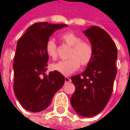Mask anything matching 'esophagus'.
<instances>
[{
    "label": "esophagus",
    "instance_id": "34e87169",
    "mask_svg": "<svg viewBox=\"0 0 130 130\" xmlns=\"http://www.w3.org/2000/svg\"><path fill=\"white\" fill-rule=\"evenodd\" d=\"M65 83H69V82H71V79L70 78H69V77H68V76H65Z\"/></svg>",
    "mask_w": 130,
    "mask_h": 130
}]
</instances>
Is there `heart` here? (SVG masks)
Listing matches in <instances>:
<instances>
[{"instance_id":"1","label":"heart","mask_w":130,"mask_h":130,"mask_svg":"<svg viewBox=\"0 0 130 130\" xmlns=\"http://www.w3.org/2000/svg\"><path fill=\"white\" fill-rule=\"evenodd\" d=\"M59 38L62 42L71 46L68 54L69 59L61 60L51 65L53 71L59 72L63 75H70L82 65H87L93 58L94 48L88 41H82V38L76 32L68 31L62 33ZM46 52L48 57L55 59L57 56V44L52 38H48L45 44Z\"/></svg>"}]
</instances>
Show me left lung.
Masks as SVG:
<instances>
[{
	"label": "left lung",
	"instance_id": "8db88e82",
	"mask_svg": "<svg viewBox=\"0 0 130 130\" xmlns=\"http://www.w3.org/2000/svg\"><path fill=\"white\" fill-rule=\"evenodd\" d=\"M94 48V56L82 74L71 77L75 92L71 98L72 107L84 117L100 113L109 101L117 70V48L109 34L92 26L84 31Z\"/></svg>",
	"mask_w": 130,
	"mask_h": 130
}]
</instances>
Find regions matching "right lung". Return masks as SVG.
Segmentation results:
<instances>
[{
	"instance_id": "1",
	"label": "right lung",
	"mask_w": 130,
	"mask_h": 130,
	"mask_svg": "<svg viewBox=\"0 0 130 130\" xmlns=\"http://www.w3.org/2000/svg\"><path fill=\"white\" fill-rule=\"evenodd\" d=\"M64 24L38 22L29 27L17 44L14 63V92L21 105L30 112L45 110L54 94L65 83V77L54 71L46 75L48 54L45 44Z\"/></svg>"
}]
</instances>
